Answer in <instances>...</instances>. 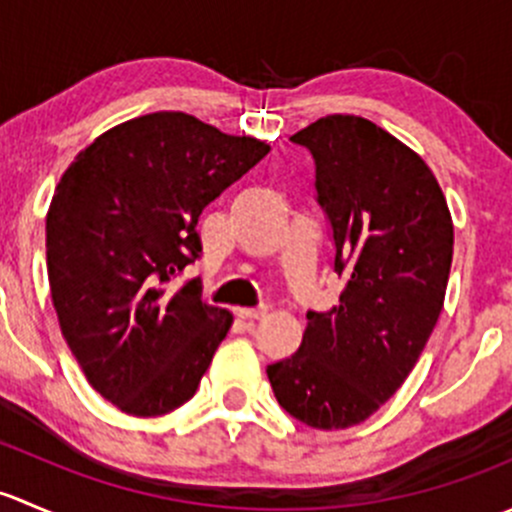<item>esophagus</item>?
<instances>
[{
    "label": "esophagus",
    "mask_w": 512,
    "mask_h": 512,
    "mask_svg": "<svg viewBox=\"0 0 512 512\" xmlns=\"http://www.w3.org/2000/svg\"><path fill=\"white\" fill-rule=\"evenodd\" d=\"M235 314L240 319H260L267 314V307H235Z\"/></svg>",
    "instance_id": "34e87169"
}]
</instances>
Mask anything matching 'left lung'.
Instances as JSON below:
<instances>
[{
    "mask_svg": "<svg viewBox=\"0 0 512 512\" xmlns=\"http://www.w3.org/2000/svg\"><path fill=\"white\" fill-rule=\"evenodd\" d=\"M312 153L339 302L307 312L299 349L267 366L287 414L319 431L379 411L426 347L446 299L453 220L426 160L376 123L334 113L289 138Z\"/></svg>",
    "mask_w": 512,
    "mask_h": 512,
    "instance_id": "1",
    "label": "left lung"
}]
</instances>
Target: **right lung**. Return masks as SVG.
Here are the masks:
<instances>
[{
    "mask_svg": "<svg viewBox=\"0 0 512 512\" xmlns=\"http://www.w3.org/2000/svg\"><path fill=\"white\" fill-rule=\"evenodd\" d=\"M270 146L183 111L108 128L64 170L46 213V270L61 334L98 394L131 416L193 399L232 324L193 282L200 213Z\"/></svg>",
    "mask_w": 512,
    "mask_h": 512,
    "instance_id": "right-lung-1",
    "label": "right lung"
}]
</instances>
